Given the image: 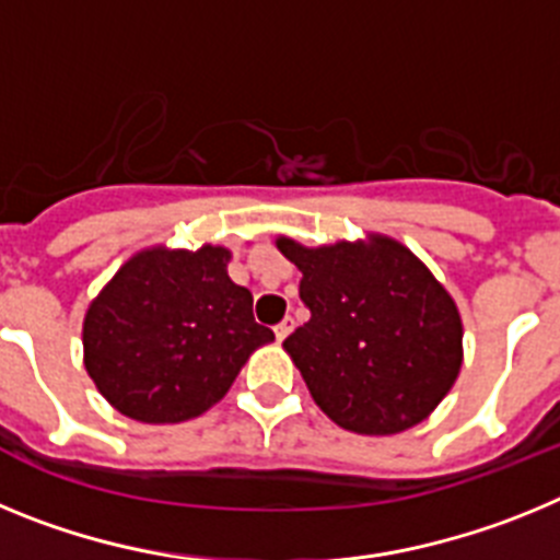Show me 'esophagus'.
<instances>
[{"instance_id": "34e87169", "label": "esophagus", "mask_w": 560, "mask_h": 560, "mask_svg": "<svg viewBox=\"0 0 560 560\" xmlns=\"http://www.w3.org/2000/svg\"><path fill=\"white\" fill-rule=\"evenodd\" d=\"M291 330H294V319H291V316H285L283 323H277V325H275V336H277V339H280V341H283L285 336L291 334Z\"/></svg>"}]
</instances>
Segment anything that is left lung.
<instances>
[{
  "mask_svg": "<svg viewBox=\"0 0 560 560\" xmlns=\"http://www.w3.org/2000/svg\"><path fill=\"white\" fill-rule=\"evenodd\" d=\"M277 249L303 271L311 319L283 348L316 407L341 429L395 434L446 398L463 364V323L448 291L398 241Z\"/></svg>",
  "mask_w": 560,
  "mask_h": 560,
  "instance_id": "8db88e82",
  "label": "left lung"
}]
</instances>
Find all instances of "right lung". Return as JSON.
<instances>
[{
	"mask_svg": "<svg viewBox=\"0 0 560 560\" xmlns=\"http://www.w3.org/2000/svg\"><path fill=\"white\" fill-rule=\"evenodd\" d=\"M221 246L148 249L89 305L83 361L103 398L142 423H179L232 387L252 350L275 339Z\"/></svg>",
	"mask_w": 560,
	"mask_h": 560,
	"instance_id": "add662e5",
	"label": "right lung"
}]
</instances>
